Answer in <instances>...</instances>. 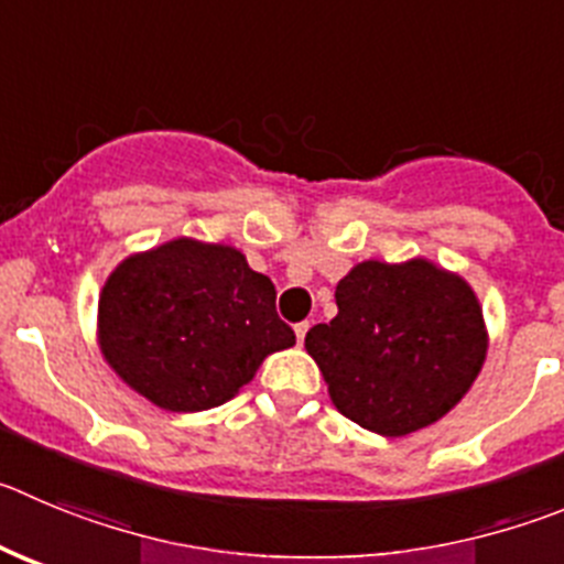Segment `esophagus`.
<instances>
[{
    "label": "esophagus",
    "instance_id": "34e87169",
    "mask_svg": "<svg viewBox=\"0 0 564 564\" xmlns=\"http://www.w3.org/2000/svg\"><path fill=\"white\" fill-rule=\"evenodd\" d=\"M306 334H308V323H297V325H294V336H297V345H303Z\"/></svg>",
    "mask_w": 564,
    "mask_h": 564
}]
</instances>
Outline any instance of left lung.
<instances>
[{
	"label": "left lung",
	"instance_id": "obj_1",
	"mask_svg": "<svg viewBox=\"0 0 564 564\" xmlns=\"http://www.w3.org/2000/svg\"><path fill=\"white\" fill-rule=\"evenodd\" d=\"M336 314L306 350L334 406L381 436H406L451 412L487 356L470 283L429 258L361 261L336 283Z\"/></svg>",
	"mask_w": 564,
	"mask_h": 564
}]
</instances>
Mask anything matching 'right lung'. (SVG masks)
<instances>
[{"label":"right lung","mask_w":564,"mask_h":564,"mask_svg":"<svg viewBox=\"0 0 564 564\" xmlns=\"http://www.w3.org/2000/svg\"><path fill=\"white\" fill-rule=\"evenodd\" d=\"M97 339L110 370L166 412L223 406L261 361L294 345L275 286L230 245L172 239L133 252L99 292Z\"/></svg>","instance_id":"right-lung-1"}]
</instances>
